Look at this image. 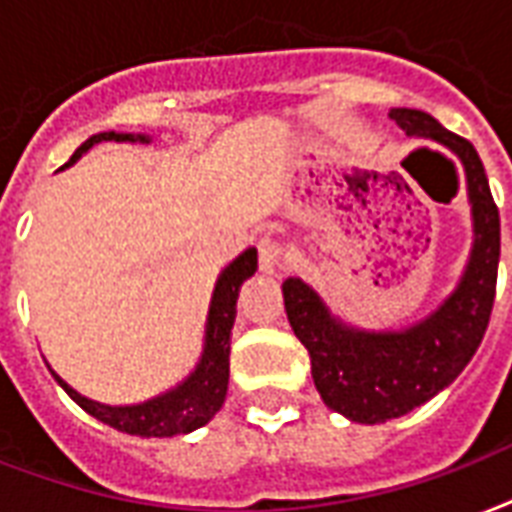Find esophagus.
Listing matches in <instances>:
<instances>
[{"label": "esophagus", "instance_id": "34e87169", "mask_svg": "<svg viewBox=\"0 0 512 512\" xmlns=\"http://www.w3.org/2000/svg\"><path fill=\"white\" fill-rule=\"evenodd\" d=\"M257 263H260V271L263 273H276L282 271V265L287 263V249L279 244L276 239H260L257 244Z\"/></svg>", "mask_w": 512, "mask_h": 512}]
</instances>
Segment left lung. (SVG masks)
I'll use <instances>...</instances> for the list:
<instances>
[{"label":"left lung","instance_id":"obj_1","mask_svg":"<svg viewBox=\"0 0 512 512\" xmlns=\"http://www.w3.org/2000/svg\"><path fill=\"white\" fill-rule=\"evenodd\" d=\"M405 136L454 152L464 169L473 217V247L459 282L427 317L400 330H368L343 322L298 276L284 279V308L311 357V378L330 411L357 424L405 416L443 392L473 360L489 327L499 268V212L478 152L421 109H389Z\"/></svg>","mask_w":512,"mask_h":512}]
</instances>
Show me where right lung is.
<instances>
[{"label":"right lung","mask_w":512,"mask_h":512,"mask_svg":"<svg viewBox=\"0 0 512 512\" xmlns=\"http://www.w3.org/2000/svg\"><path fill=\"white\" fill-rule=\"evenodd\" d=\"M101 142H131L150 144V134H123V131H101L85 139L69 163L61 169H69L83 158L85 152ZM257 271V249H244L233 263H228L217 276L209 300V314L204 325V349L195 362V368L187 373L177 386H171L161 395L150 397L144 403L134 405H107L91 397L80 395L77 389L66 384L56 370L50 368L58 386L74 403L80 405L93 419L104 421L109 427L120 429L126 435H139V438H174V435H190L193 429L204 427L217 416V411L225 403L230 378V330L236 322V300H239L241 284Z\"/></svg>","instance_id":"add662e5"}]
</instances>
